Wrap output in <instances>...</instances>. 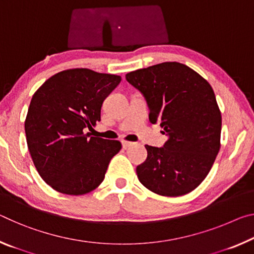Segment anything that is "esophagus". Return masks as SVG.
<instances>
[{
  "label": "esophagus",
  "instance_id": "34e87169",
  "mask_svg": "<svg viewBox=\"0 0 254 254\" xmlns=\"http://www.w3.org/2000/svg\"><path fill=\"white\" fill-rule=\"evenodd\" d=\"M122 146H123V148H124V149H127V148H128V147H131V146H132V142H130V141H126V140H123V141H122Z\"/></svg>",
  "mask_w": 254,
  "mask_h": 254
}]
</instances>
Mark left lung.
I'll return each instance as SVG.
<instances>
[{"instance_id": "1", "label": "left lung", "mask_w": 254, "mask_h": 254, "mask_svg": "<svg viewBox=\"0 0 254 254\" xmlns=\"http://www.w3.org/2000/svg\"><path fill=\"white\" fill-rule=\"evenodd\" d=\"M128 83L146 98L149 120L160 123L164 147L146 144L136 175L148 190L179 196L194 190L210 172L220 149L221 114L206 79L179 62H164L132 71Z\"/></svg>"}]
</instances>
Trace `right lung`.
I'll use <instances>...</instances> for the list:
<instances>
[{"instance_id": "right-lung-1", "label": "right lung", "mask_w": 254, "mask_h": 254, "mask_svg": "<svg viewBox=\"0 0 254 254\" xmlns=\"http://www.w3.org/2000/svg\"><path fill=\"white\" fill-rule=\"evenodd\" d=\"M121 76L70 69L47 79L31 98L25 131L34 165L58 192L81 195L95 190L122 148L118 140L84 133L100 121L103 102Z\"/></svg>"}]
</instances>
